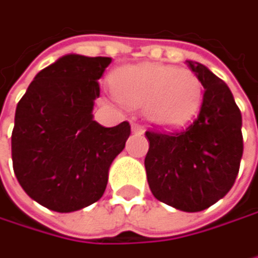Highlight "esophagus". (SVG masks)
I'll return each mask as SVG.
<instances>
[{
	"label": "esophagus",
	"instance_id": "obj_1",
	"mask_svg": "<svg viewBox=\"0 0 258 258\" xmlns=\"http://www.w3.org/2000/svg\"><path fill=\"white\" fill-rule=\"evenodd\" d=\"M132 132L134 134H138V135H143L144 134V127L141 124H138V123H134L132 124Z\"/></svg>",
	"mask_w": 258,
	"mask_h": 258
}]
</instances>
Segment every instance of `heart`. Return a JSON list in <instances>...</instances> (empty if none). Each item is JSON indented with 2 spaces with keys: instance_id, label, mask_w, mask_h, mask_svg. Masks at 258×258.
Listing matches in <instances>:
<instances>
[{
  "instance_id": "heart-1",
  "label": "heart",
  "mask_w": 258,
  "mask_h": 258,
  "mask_svg": "<svg viewBox=\"0 0 258 258\" xmlns=\"http://www.w3.org/2000/svg\"><path fill=\"white\" fill-rule=\"evenodd\" d=\"M111 90L118 102L143 106L146 118L162 129L185 126L198 112L203 85L188 69L170 64L124 66L111 73Z\"/></svg>"
}]
</instances>
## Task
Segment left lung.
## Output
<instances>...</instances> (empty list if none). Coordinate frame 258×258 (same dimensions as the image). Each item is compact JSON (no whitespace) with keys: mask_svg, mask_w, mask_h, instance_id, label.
Here are the masks:
<instances>
[{"mask_svg":"<svg viewBox=\"0 0 258 258\" xmlns=\"http://www.w3.org/2000/svg\"><path fill=\"white\" fill-rule=\"evenodd\" d=\"M188 66L204 88L200 114L179 132L147 131L144 165L150 191L159 201L201 212L234 185L243 153L242 114L222 79L197 61Z\"/></svg>","mask_w":258,"mask_h":258,"instance_id":"8db88e82","label":"left lung"}]
</instances>
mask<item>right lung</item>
Wrapping results in <instances>:
<instances>
[{
  "label": "right lung",
  "mask_w": 258,
  "mask_h": 258,
  "mask_svg": "<svg viewBox=\"0 0 258 258\" xmlns=\"http://www.w3.org/2000/svg\"><path fill=\"white\" fill-rule=\"evenodd\" d=\"M108 57L67 54L40 70L19 100L12 159L22 189L60 213L96 203L108 171L124 149L131 126L103 127L93 120L99 79Z\"/></svg>",
  "instance_id": "right-lung-1"
}]
</instances>
